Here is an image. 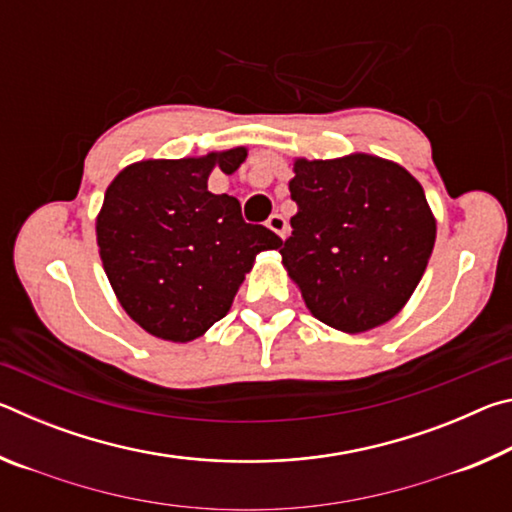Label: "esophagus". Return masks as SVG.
Masks as SVG:
<instances>
[{
    "mask_svg": "<svg viewBox=\"0 0 512 512\" xmlns=\"http://www.w3.org/2000/svg\"><path fill=\"white\" fill-rule=\"evenodd\" d=\"M266 225H268V228H271V230L275 232V235H280L282 239L287 237V232H289V225H287V219H284L282 214H271V216H268Z\"/></svg>",
    "mask_w": 512,
    "mask_h": 512,
    "instance_id": "34e87169",
    "label": "esophagus"
}]
</instances>
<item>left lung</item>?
<instances>
[{
	"mask_svg": "<svg viewBox=\"0 0 512 512\" xmlns=\"http://www.w3.org/2000/svg\"><path fill=\"white\" fill-rule=\"evenodd\" d=\"M298 205L282 264L320 323L368 332L400 314L422 280L436 219L422 185L377 155L293 164Z\"/></svg>",
	"mask_w": 512,
	"mask_h": 512,
	"instance_id": "obj_1",
	"label": "left lung"
}]
</instances>
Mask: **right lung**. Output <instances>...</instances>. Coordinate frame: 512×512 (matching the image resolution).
Instances as JSON below:
<instances>
[{
    "mask_svg": "<svg viewBox=\"0 0 512 512\" xmlns=\"http://www.w3.org/2000/svg\"><path fill=\"white\" fill-rule=\"evenodd\" d=\"M246 149L203 158L144 160L103 196L97 244L115 296L137 325L187 343L228 314L257 253L282 239L246 223L235 196L207 192L214 167L235 173Z\"/></svg>",
    "mask_w": 512,
    "mask_h": 512,
    "instance_id": "1",
    "label": "right lung"
}]
</instances>
